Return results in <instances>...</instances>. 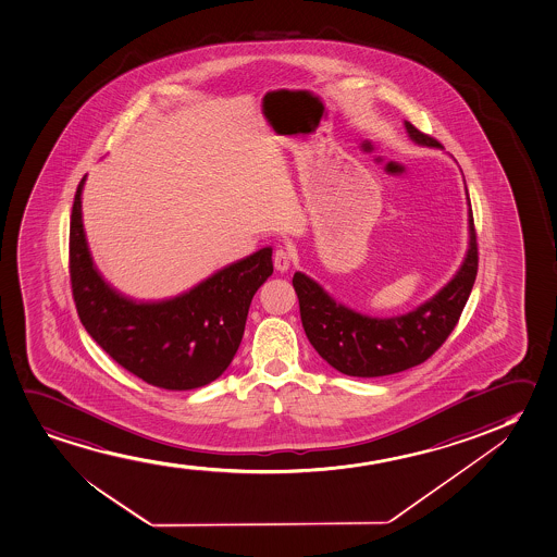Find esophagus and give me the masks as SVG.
<instances>
[{
	"mask_svg": "<svg viewBox=\"0 0 557 557\" xmlns=\"http://www.w3.org/2000/svg\"><path fill=\"white\" fill-rule=\"evenodd\" d=\"M290 262H293V255H290V251H287L285 247H280V249H275V270H280V272H287V270H289L290 268Z\"/></svg>",
	"mask_w": 557,
	"mask_h": 557,
	"instance_id": "esophagus-1",
	"label": "esophagus"
}]
</instances>
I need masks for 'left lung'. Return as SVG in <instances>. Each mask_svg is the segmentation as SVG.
<instances>
[{
    "label": "left lung",
    "instance_id": "left-lung-1",
    "mask_svg": "<svg viewBox=\"0 0 557 557\" xmlns=\"http://www.w3.org/2000/svg\"><path fill=\"white\" fill-rule=\"evenodd\" d=\"M410 138L426 147H442L438 139L406 123ZM470 247L461 270L444 289L398 318H367L334 302L318 283L297 272L293 287L300 304L304 331L331 367L357 377L397 374L433 357L461 318L478 274L476 228L469 211Z\"/></svg>",
    "mask_w": 557,
    "mask_h": 557
}]
</instances>
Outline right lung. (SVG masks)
Wrapping results in <instances>:
<instances>
[{
  "label": "right lung",
  "instance_id": "right-lung-1",
  "mask_svg": "<svg viewBox=\"0 0 557 557\" xmlns=\"http://www.w3.org/2000/svg\"><path fill=\"white\" fill-rule=\"evenodd\" d=\"M81 180L70 223V282L81 323L124 370L162 389L187 391L218 380L238 351L253 295L274 272L264 247L181 297L136 304L92 267L81 221Z\"/></svg>",
  "mask_w": 557,
  "mask_h": 557
}]
</instances>
